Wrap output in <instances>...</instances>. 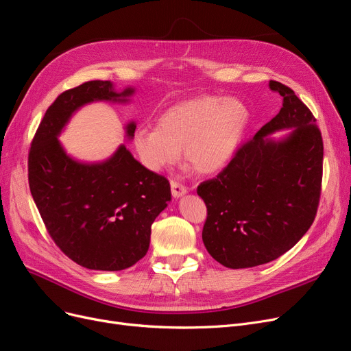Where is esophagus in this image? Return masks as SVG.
I'll return each mask as SVG.
<instances>
[{
	"label": "esophagus",
	"instance_id": "esophagus-1",
	"mask_svg": "<svg viewBox=\"0 0 351 351\" xmlns=\"http://www.w3.org/2000/svg\"><path fill=\"white\" fill-rule=\"evenodd\" d=\"M171 189H172L173 197H180V196H184L188 192V188L185 185L179 184V182H176V180L171 182Z\"/></svg>",
	"mask_w": 351,
	"mask_h": 351
}]
</instances>
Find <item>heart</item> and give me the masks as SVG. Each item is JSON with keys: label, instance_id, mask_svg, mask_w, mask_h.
<instances>
[{"label": "heart", "instance_id": "1", "mask_svg": "<svg viewBox=\"0 0 351 351\" xmlns=\"http://www.w3.org/2000/svg\"><path fill=\"white\" fill-rule=\"evenodd\" d=\"M250 109L235 97L199 96L171 106L156 128L134 132V154L146 169L162 172L173 165L180 149L197 173L219 172L230 163L250 125Z\"/></svg>", "mask_w": 351, "mask_h": 351}]
</instances>
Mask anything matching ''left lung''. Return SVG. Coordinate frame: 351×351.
Instances as JSON below:
<instances>
[{"label": "left lung", "mask_w": 351, "mask_h": 351, "mask_svg": "<svg viewBox=\"0 0 351 351\" xmlns=\"http://www.w3.org/2000/svg\"><path fill=\"white\" fill-rule=\"evenodd\" d=\"M269 88L282 96L280 113L196 189L208 209L205 248L234 269L267 264L291 250L314 222L322 193L324 147L315 117L285 84L271 80ZM280 130L292 132L267 138Z\"/></svg>", "instance_id": "1"}]
</instances>
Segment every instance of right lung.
<instances>
[{
	"instance_id": "1",
	"label": "right lung",
	"mask_w": 351,
	"mask_h": 351,
	"mask_svg": "<svg viewBox=\"0 0 351 351\" xmlns=\"http://www.w3.org/2000/svg\"><path fill=\"white\" fill-rule=\"evenodd\" d=\"M134 88L116 91L93 80L60 95L45 112L28 154V184L56 245L79 265L120 271L146 255L150 226L171 201V185L133 158L125 145L103 162L86 163L58 141L70 117L93 101L128 103ZM132 139L136 123H128Z\"/></svg>"
}]
</instances>
